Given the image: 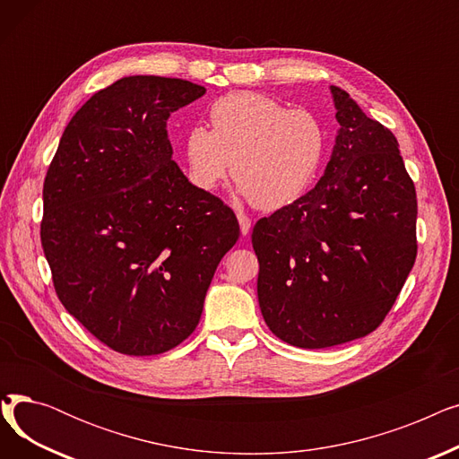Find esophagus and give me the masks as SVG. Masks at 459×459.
Returning <instances> with one entry per match:
<instances>
[{"instance_id":"esophagus-1","label":"esophagus","mask_w":459,"mask_h":459,"mask_svg":"<svg viewBox=\"0 0 459 459\" xmlns=\"http://www.w3.org/2000/svg\"><path fill=\"white\" fill-rule=\"evenodd\" d=\"M236 217H238V223H239V230H242L244 236H247L249 230H251V220H249V217H247L246 213H242V212H238Z\"/></svg>"}]
</instances>
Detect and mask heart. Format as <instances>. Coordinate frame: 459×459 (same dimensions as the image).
<instances>
[{
  "label": "heart",
  "mask_w": 459,
  "mask_h": 459,
  "mask_svg": "<svg viewBox=\"0 0 459 459\" xmlns=\"http://www.w3.org/2000/svg\"><path fill=\"white\" fill-rule=\"evenodd\" d=\"M212 130L193 126L184 154L191 184L212 191L232 169L238 193L260 210L296 203L315 184L325 156L322 120L258 92H230L210 109Z\"/></svg>",
  "instance_id": "obj_1"
}]
</instances>
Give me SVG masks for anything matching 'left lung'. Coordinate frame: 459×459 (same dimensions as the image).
<instances>
[{"instance_id": "1", "label": "left lung", "mask_w": 459, "mask_h": 459, "mask_svg": "<svg viewBox=\"0 0 459 459\" xmlns=\"http://www.w3.org/2000/svg\"><path fill=\"white\" fill-rule=\"evenodd\" d=\"M331 96L341 128L322 178L253 229L264 322L307 350L372 333L417 256V193L396 137L346 91Z\"/></svg>"}]
</instances>
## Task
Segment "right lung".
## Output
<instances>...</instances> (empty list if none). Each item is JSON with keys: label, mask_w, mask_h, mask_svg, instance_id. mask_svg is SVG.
Wrapping results in <instances>:
<instances>
[{"label": "right lung", "mask_w": 459, "mask_h": 459, "mask_svg": "<svg viewBox=\"0 0 459 459\" xmlns=\"http://www.w3.org/2000/svg\"><path fill=\"white\" fill-rule=\"evenodd\" d=\"M204 87L128 76L72 117L46 173L42 249L65 308L125 355H158L195 331L234 212L173 160L167 118Z\"/></svg>", "instance_id": "add662e5"}]
</instances>
